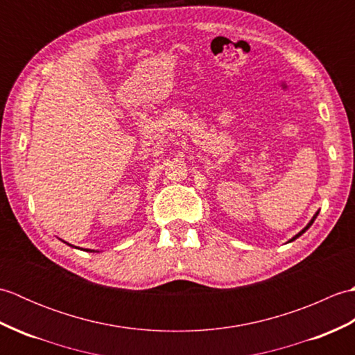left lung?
Segmentation results:
<instances>
[{"mask_svg": "<svg viewBox=\"0 0 355 355\" xmlns=\"http://www.w3.org/2000/svg\"><path fill=\"white\" fill-rule=\"evenodd\" d=\"M318 215H319V212H315V214H314V216H313V218H311V220H310V223H308V224L305 225V227H304L302 230H300V232L297 233V235H294V236H293V238H291V239L288 241V243H291V241H294V239H297V238H299L300 235H302V233H305V232H306L308 229H310V227H311V224L314 223V220H315V218H318Z\"/></svg>", "mask_w": 355, "mask_h": 355, "instance_id": "obj_1", "label": "left lung"}]
</instances>
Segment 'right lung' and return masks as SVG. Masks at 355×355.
Instances as JSON below:
<instances>
[{"mask_svg":"<svg viewBox=\"0 0 355 355\" xmlns=\"http://www.w3.org/2000/svg\"><path fill=\"white\" fill-rule=\"evenodd\" d=\"M64 243H65V241H64ZM67 245H70V247H74V245H71V244H69V243H65ZM78 248V247H76ZM87 252H94V250H87Z\"/></svg>","mask_w":355,"mask_h":355,"instance_id":"right-lung-1","label":"right lung"}]
</instances>
